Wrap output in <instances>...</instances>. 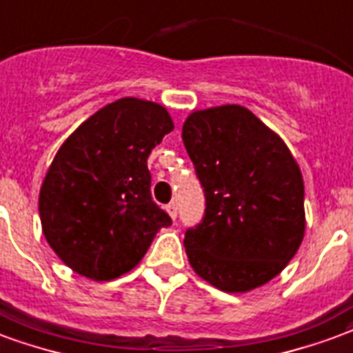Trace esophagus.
I'll list each match as a JSON object with an SVG mask.
<instances>
[{
  "label": "esophagus",
  "mask_w": 353,
  "mask_h": 353,
  "mask_svg": "<svg viewBox=\"0 0 353 353\" xmlns=\"http://www.w3.org/2000/svg\"><path fill=\"white\" fill-rule=\"evenodd\" d=\"M167 214L171 216V219H176V205H174V203H169V205H167Z\"/></svg>",
  "instance_id": "esophagus-1"
}]
</instances>
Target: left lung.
<instances>
[{
    "label": "left lung",
    "mask_w": 353,
    "mask_h": 353,
    "mask_svg": "<svg viewBox=\"0 0 353 353\" xmlns=\"http://www.w3.org/2000/svg\"><path fill=\"white\" fill-rule=\"evenodd\" d=\"M182 141L206 199L186 230L193 272L223 292L266 285L292 261L305 232L303 176L290 150L248 108L193 111Z\"/></svg>",
    "instance_id": "obj_1"
}]
</instances>
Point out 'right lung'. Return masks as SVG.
Instances as JSON below:
<instances>
[{"label": "right lung", "mask_w": 353, "mask_h": 353, "mask_svg": "<svg viewBox=\"0 0 353 353\" xmlns=\"http://www.w3.org/2000/svg\"><path fill=\"white\" fill-rule=\"evenodd\" d=\"M163 105L121 98L79 124L57 150L39 195L55 255L92 281L139 264L171 217L150 195L147 158L173 130Z\"/></svg>", "instance_id": "add662e5"}]
</instances>
